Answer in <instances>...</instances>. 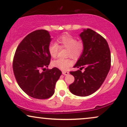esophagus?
<instances>
[{
    "instance_id": "esophagus-1",
    "label": "esophagus",
    "mask_w": 127,
    "mask_h": 127,
    "mask_svg": "<svg viewBox=\"0 0 127 127\" xmlns=\"http://www.w3.org/2000/svg\"><path fill=\"white\" fill-rule=\"evenodd\" d=\"M69 73L68 72H62V74H64V75L65 76H66V75H68Z\"/></svg>"
}]
</instances>
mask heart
Masks as SVG:
<instances>
[{
    "mask_svg": "<svg viewBox=\"0 0 127 127\" xmlns=\"http://www.w3.org/2000/svg\"><path fill=\"white\" fill-rule=\"evenodd\" d=\"M61 47L67 48V56L78 58L84 51V44L83 41H77L73 36L69 34L61 36L58 39ZM60 50V46L56 42H51L48 46V51L53 58H56ZM73 64L70 58L58 59L53 62V65L62 70H66Z\"/></svg>",
    "mask_w": 127,
    "mask_h": 127,
    "instance_id": "1",
    "label": "heart"
}]
</instances>
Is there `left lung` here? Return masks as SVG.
<instances>
[{"mask_svg": "<svg viewBox=\"0 0 127 127\" xmlns=\"http://www.w3.org/2000/svg\"><path fill=\"white\" fill-rule=\"evenodd\" d=\"M80 37L84 48L74 67H80V70L70 72L74 81L69 88L73 94L87 96L94 93L103 84L110 68L111 55L106 40L94 31L84 29ZM82 68L85 69L84 72L81 71Z\"/></svg>", "mask_w": 127, "mask_h": 127, "instance_id": "obj_1", "label": "left lung"}]
</instances>
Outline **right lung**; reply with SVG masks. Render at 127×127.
<instances>
[{"label": "right lung", "instance_id": "obj_1", "mask_svg": "<svg viewBox=\"0 0 127 127\" xmlns=\"http://www.w3.org/2000/svg\"><path fill=\"white\" fill-rule=\"evenodd\" d=\"M51 40L47 31H33L22 40L15 51L13 63L15 79L20 88L32 98L45 99L51 97L62 74L55 67L41 72L50 64Z\"/></svg>", "mask_w": 127, "mask_h": 127}]
</instances>
